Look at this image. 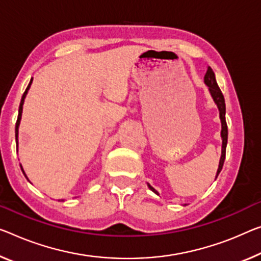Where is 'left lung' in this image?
<instances>
[{"label": "left lung", "instance_id": "left-lung-1", "mask_svg": "<svg viewBox=\"0 0 261 261\" xmlns=\"http://www.w3.org/2000/svg\"><path fill=\"white\" fill-rule=\"evenodd\" d=\"M204 83L206 84V86L209 87V91H210V94L212 99H214V101L216 102V105H217L218 110H219V118H220V121H222V132H220V135H222V156H220V160H219V166H218V169H217V175H216V177L219 175L220 170H222L223 168V164L224 161H225V153H226V144H227V125H226V120H225V100H224V95L222 93V91L218 87V84L216 82V77H215V72L212 71L211 67H207V71L205 75H204ZM148 187H149V189L151 191H154L155 194L159 195V192L156 191L153 187L149 186L148 184Z\"/></svg>", "mask_w": 261, "mask_h": 261}]
</instances>
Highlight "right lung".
<instances>
[{"label":"right lung","mask_w":261,"mask_h":261,"mask_svg":"<svg viewBox=\"0 0 261 261\" xmlns=\"http://www.w3.org/2000/svg\"><path fill=\"white\" fill-rule=\"evenodd\" d=\"M31 83H33V78H31V80H30V83H29V85H28V87H27V90H25V92H24L23 93V95H22V99H21V103H19V108H18V117H17V121H16V126H15V136H16V144H17V147H18V126H19V122H21V118H22V111H23V103H24V99H25V97H27V93H28V91H29V89H30V86H31ZM21 169H22V171H23V174H24V176H25L27 177V175H25V172H24V170H23V168H22V166H21ZM27 179H28V177H27ZM28 181H29V179H28ZM63 200V199H62Z\"/></svg>","instance_id":"obj_1"}]
</instances>
